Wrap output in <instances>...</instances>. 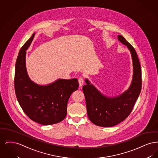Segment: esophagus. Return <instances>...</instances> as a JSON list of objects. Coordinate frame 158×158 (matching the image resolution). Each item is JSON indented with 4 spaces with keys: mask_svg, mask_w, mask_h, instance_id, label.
<instances>
[{
    "mask_svg": "<svg viewBox=\"0 0 158 158\" xmlns=\"http://www.w3.org/2000/svg\"><path fill=\"white\" fill-rule=\"evenodd\" d=\"M78 82H79V86L81 87L84 83V79L83 77H80L78 79Z\"/></svg>",
    "mask_w": 158,
    "mask_h": 158,
    "instance_id": "obj_1",
    "label": "esophagus"
}]
</instances>
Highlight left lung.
I'll list each match as a JSON object with an SVG mask.
<instances>
[{
	"instance_id": "1",
	"label": "left lung",
	"mask_w": 158,
	"mask_h": 158,
	"mask_svg": "<svg viewBox=\"0 0 158 158\" xmlns=\"http://www.w3.org/2000/svg\"><path fill=\"white\" fill-rule=\"evenodd\" d=\"M118 39L130 50L133 66V79L127 90L115 97L103 95L86 79V85L83 86L87 114L94 124L104 127H113L124 120L131 112L142 89V71L135 48L122 35Z\"/></svg>"
}]
</instances>
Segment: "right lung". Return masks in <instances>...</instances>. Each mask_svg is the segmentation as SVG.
<instances>
[{"instance_id":"add662e5","label":"right lung","mask_w":158,"mask_h":158,"mask_svg":"<svg viewBox=\"0 0 158 158\" xmlns=\"http://www.w3.org/2000/svg\"><path fill=\"white\" fill-rule=\"evenodd\" d=\"M35 33L21 48L15 64V90L23 112L32 120L42 125H51L63 120L67 114L68 100L79 87L77 79H60L42 86L30 79L25 63L26 50Z\"/></svg>"}]
</instances>
